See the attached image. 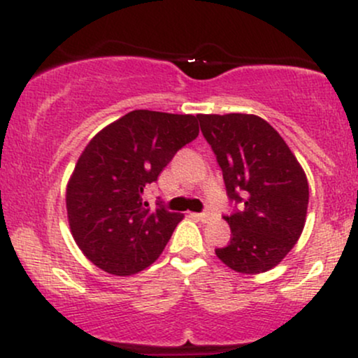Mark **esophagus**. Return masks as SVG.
Segmentation results:
<instances>
[{"label":"esophagus","mask_w":358,"mask_h":358,"mask_svg":"<svg viewBox=\"0 0 358 358\" xmlns=\"http://www.w3.org/2000/svg\"><path fill=\"white\" fill-rule=\"evenodd\" d=\"M192 217L193 219H196V220H200V222H207V220H210V212H202V213H192Z\"/></svg>","instance_id":"obj_1"}]
</instances>
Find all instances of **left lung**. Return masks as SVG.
I'll return each instance as SVG.
<instances>
[{
	"mask_svg": "<svg viewBox=\"0 0 358 358\" xmlns=\"http://www.w3.org/2000/svg\"><path fill=\"white\" fill-rule=\"evenodd\" d=\"M200 129L217 156L236 208L224 219L231 242L217 257L242 274L278 266L306 222L308 180L279 133L254 114H200Z\"/></svg>",
	"mask_w": 358,
	"mask_h": 358,
	"instance_id": "8db88e82",
	"label": "left lung"
}]
</instances>
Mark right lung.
<instances>
[{
  "label": "right lung",
  "mask_w": 358,
  "mask_h": 358,
  "mask_svg": "<svg viewBox=\"0 0 358 358\" xmlns=\"http://www.w3.org/2000/svg\"><path fill=\"white\" fill-rule=\"evenodd\" d=\"M199 116L131 110L99 131L82 151L67 185L73 239L97 268L131 276L151 266L183 213L155 212L143 192L180 148L199 136Z\"/></svg>",
  "instance_id": "add662e5"
}]
</instances>
